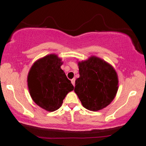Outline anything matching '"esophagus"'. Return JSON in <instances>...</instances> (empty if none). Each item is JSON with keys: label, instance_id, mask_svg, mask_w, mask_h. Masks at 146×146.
Returning a JSON list of instances; mask_svg holds the SVG:
<instances>
[{"label": "esophagus", "instance_id": "1", "mask_svg": "<svg viewBox=\"0 0 146 146\" xmlns=\"http://www.w3.org/2000/svg\"><path fill=\"white\" fill-rule=\"evenodd\" d=\"M75 82H76V79L73 78V79H72V80H71V83L73 84V86H75Z\"/></svg>", "mask_w": 146, "mask_h": 146}]
</instances>
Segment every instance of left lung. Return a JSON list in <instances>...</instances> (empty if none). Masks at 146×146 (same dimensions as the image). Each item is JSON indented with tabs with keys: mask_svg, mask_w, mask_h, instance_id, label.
I'll use <instances>...</instances> for the list:
<instances>
[{
	"mask_svg": "<svg viewBox=\"0 0 146 146\" xmlns=\"http://www.w3.org/2000/svg\"><path fill=\"white\" fill-rule=\"evenodd\" d=\"M78 66L80 77L76 79L74 91L82 106L93 111L105 108L118 91L119 78L115 69L95 56L78 61Z\"/></svg>",
	"mask_w": 146,
	"mask_h": 146,
	"instance_id": "obj_1",
	"label": "left lung"
}]
</instances>
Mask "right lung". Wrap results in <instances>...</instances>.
<instances>
[{
	"label": "right lung",
	"instance_id": "obj_1",
	"mask_svg": "<svg viewBox=\"0 0 146 146\" xmlns=\"http://www.w3.org/2000/svg\"><path fill=\"white\" fill-rule=\"evenodd\" d=\"M62 59L51 54L36 60L27 76V86L32 100L48 111L57 110L74 87L61 68Z\"/></svg>",
	"mask_w": 146,
	"mask_h": 146
}]
</instances>
